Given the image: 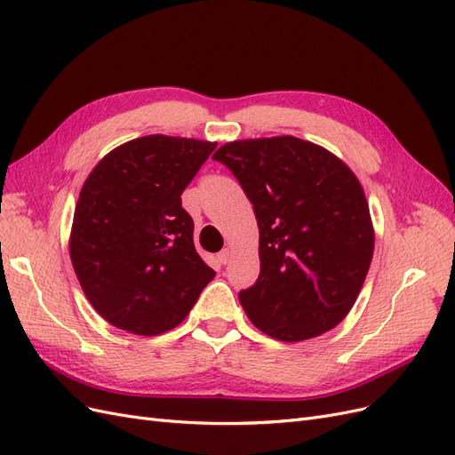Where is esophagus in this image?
I'll list each match as a JSON object with an SVG mask.
<instances>
[{"label":"esophagus","instance_id":"1","mask_svg":"<svg viewBox=\"0 0 455 455\" xmlns=\"http://www.w3.org/2000/svg\"><path fill=\"white\" fill-rule=\"evenodd\" d=\"M217 260L221 262V264H228V260H230V251H228V249H223L221 253L217 255Z\"/></svg>","mask_w":455,"mask_h":455}]
</instances>
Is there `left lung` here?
Instances as JSON below:
<instances>
[{
  "label": "left lung",
  "mask_w": 455,
  "mask_h": 455,
  "mask_svg": "<svg viewBox=\"0 0 455 455\" xmlns=\"http://www.w3.org/2000/svg\"><path fill=\"white\" fill-rule=\"evenodd\" d=\"M251 200L260 232V274L240 291L259 330L304 341L338 326L355 306L375 234L358 178L328 149L296 137L219 148Z\"/></svg>",
  "instance_id": "obj_1"
}]
</instances>
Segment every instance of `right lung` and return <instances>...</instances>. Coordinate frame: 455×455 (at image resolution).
<instances>
[{
	"instance_id": "right-lung-1",
	"label": "right lung",
	"mask_w": 455,
	"mask_h": 455,
	"mask_svg": "<svg viewBox=\"0 0 455 455\" xmlns=\"http://www.w3.org/2000/svg\"><path fill=\"white\" fill-rule=\"evenodd\" d=\"M215 146L149 134L110 151L84 183L71 260L84 294L112 326L137 335L172 330L215 277L181 206Z\"/></svg>"
}]
</instances>
